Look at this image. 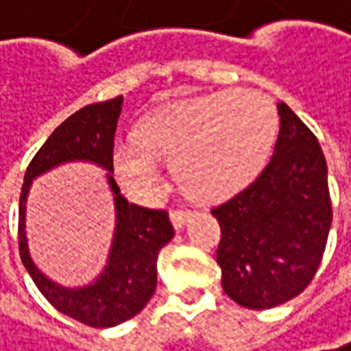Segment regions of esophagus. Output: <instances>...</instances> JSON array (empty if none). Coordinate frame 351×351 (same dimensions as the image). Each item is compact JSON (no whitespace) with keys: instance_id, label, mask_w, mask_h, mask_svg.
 Instances as JSON below:
<instances>
[{"instance_id":"esophagus-1","label":"esophagus","mask_w":351,"mask_h":351,"mask_svg":"<svg viewBox=\"0 0 351 351\" xmlns=\"http://www.w3.org/2000/svg\"><path fill=\"white\" fill-rule=\"evenodd\" d=\"M191 217H193V213H191V210H182V208H175V210H171V220H173L175 228H182V224H184V222H186Z\"/></svg>"}]
</instances>
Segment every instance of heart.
Instances as JSON below:
<instances>
[{
  "label": "heart",
  "instance_id": "1",
  "mask_svg": "<svg viewBox=\"0 0 351 351\" xmlns=\"http://www.w3.org/2000/svg\"><path fill=\"white\" fill-rule=\"evenodd\" d=\"M280 117L268 95L254 89L220 91L145 114L136 141H117L113 165L134 196L147 198L160 184L156 158H171L180 191L215 198L242 186L266 162Z\"/></svg>",
  "mask_w": 351,
  "mask_h": 351
}]
</instances>
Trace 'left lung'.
<instances>
[{"mask_svg":"<svg viewBox=\"0 0 351 351\" xmlns=\"http://www.w3.org/2000/svg\"><path fill=\"white\" fill-rule=\"evenodd\" d=\"M262 173L210 208L220 224L217 262L237 304L266 310L296 298L318 270L332 226L328 167L318 138L286 105Z\"/></svg>","mask_w":351,"mask_h":351,"instance_id":"1","label":"left lung"}]
</instances>
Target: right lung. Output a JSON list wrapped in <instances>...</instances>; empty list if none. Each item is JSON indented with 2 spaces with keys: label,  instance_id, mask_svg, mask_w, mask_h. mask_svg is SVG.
<instances>
[{
  "label": "right lung",
  "instance_id": "1",
  "mask_svg": "<svg viewBox=\"0 0 351 351\" xmlns=\"http://www.w3.org/2000/svg\"><path fill=\"white\" fill-rule=\"evenodd\" d=\"M123 97L93 103L65 119L32 158L19 196V256L39 292L61 314L91 328H113L136 316L156 288V256L175 237L167 210L131 204L107 175L114 195L117 226L105 270L93 284L63 288L47 278L29 256L25 238V202L35 176L69 160H89L113 173V147Z\"/></svg>",
  "mask_w": 351,
  "mask_h": 351
}]
</instances>
